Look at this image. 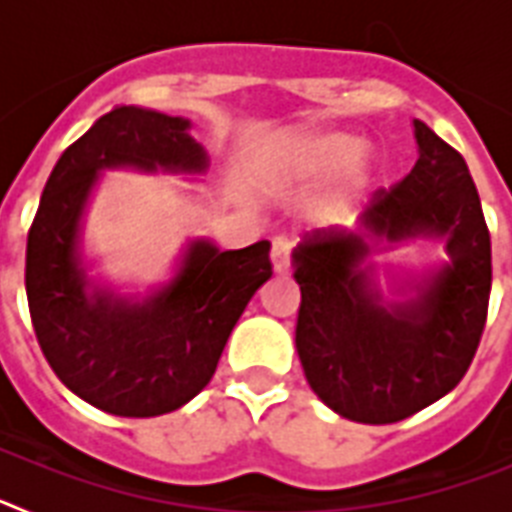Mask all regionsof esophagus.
Instances as JSON below:
<instances>
[{
	"mask_svg": "<svg viewBox=\"0 0 512 512\" xmlns=\"http://www.w3.org/2000/svg\"><path fill=\"white\" fill-rule=\"evenodd\" d=\"M289 241H284V238H277L274 241V246H271V264H274V271L277 274H284V271H289Z\"/></svg>",
	"mask_w": 512,
	"mask_h": 512,
	"instance_id": "34e87169",
	"label": "esophagus"
}]
</instances>
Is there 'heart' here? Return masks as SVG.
<instances>
[{"label": "heart", "instance_id": "heart-1", "mask_svg": "<svg viewBox=\"0 0 512 512\" xmlns=\"http://www.w3.org/2000/svg\"><path fill=\"white\" fill-rule=\"evenodd\" d=\"M366 151V140L343 130H318V133H287L261 148L256 171L264 182L277 187H310L330 176L348 171ZM354 166V165H353ZM355 167V166H354ZM359 164L351 170V182H359ZM333 212H348L343 194L333 200Z\"/></svg>", "mask_w": 512, "mask_h": 512}]
</instances>
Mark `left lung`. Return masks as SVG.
Here are the masks:
<instances>
[{"label":"left lung","mask_w":512,"mask_h":512,"mask_svg":"<svg viewBox=\"0 0 512 512\" xmlns=\"http://www.w3.org/2000/svg\"><path fill=\"white\" fill-rule=\"evenodd\" d=\"M413 128V171L372 194L359 230L315 228L292 251L302 369L312 392L356 423H397L449 395L477 354L490 305V230L467 161L425 122ZM415 237L443 240L447 261L384 301L365 256Z\"/></svg>","instance_id":"left-lung-1"}]
</instances>
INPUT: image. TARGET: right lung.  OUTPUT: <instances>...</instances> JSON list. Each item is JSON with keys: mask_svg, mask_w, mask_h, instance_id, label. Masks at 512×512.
Wrapping results in <instances>:
<instances>
[{"mask_svg": "<svg viewBox=\"0 0 512 512\" xmlns=\"http://www.w3.org/2000/svg\"><path fill=\"white\" fill-rule=\"evenodd\" d=\"M189 128L133 104L102 115L58 158L27 233V305L45 359L74 395L120 418L171 413L200 395L271 277L269 241L220 251L205 238L189 241L174 277L146 297L89 277L81 223L102 171L205 174L210 158Z\"/></svg>", "mask_w": 512, "mask_h": 512, "instance_id": "right-lung-1", "label": "right lung"}]
</instances>
